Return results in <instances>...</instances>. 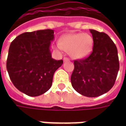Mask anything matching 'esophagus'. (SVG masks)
I'll use <instances>...</instances> for the list:
<instances>
[{"mask_svg": "<svg viewBox=\"0 0 126 126\" xmlns=\"http://www.w3.org/2000/svg\"><path fill=\"white\" fill-rule=\"evenodd\" d=\"M63 61L65 62V61H69V59L68 57H64L63 58Z\"/></svg>", "mask_w": 126, "mask_h": 126, "instance_id": "1", "label": "esophagus"}]
</instances>
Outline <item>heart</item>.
<instances>
[{"label": "heart", "instance_id": "b5f03b06", "mask_svg": "<svg viewBox=\"0 0 126 126\" xmlns=\"http://www.w3.org/2000/svg\"><path fill=\"white\" fill-rule=\"evenodd\" d=\"M93 39L88 33H70L62 36L59 40V49L64 50L69 53L72 58L83 59L92 52Z\"/></svg>", "mask_w": 126, "mask_h": 126}]
</instances>
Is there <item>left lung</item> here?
Here are the masks:
<instances>
[{
    "label": "left lung",
    "instance_id": "1",
    "mask_svg": "<svg viewBox=\"0 0 126 126\" xmlns=\"http://www.w3.org/2000/svg\"><path fill=\"white\" fill-rule=\"evenodd\" d=\"M93 49L88 57L74 61L71 85L80 94L96 97L113 86L119 69L117 49L104 32L90 30Z\"/></svg>",
    "mask_w": 126,
    "mask_h": 126
}]
</instances>
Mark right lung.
<instances>
[{
	"label": "right lung",
	"mask_w": 126,
	"mask_h": 126,
	"mask_svg": "<svg viewBox=\"0 0 126 126\" xmlns=\"http://www.w3.org/2000/svg\"><path fill=\"white\" fill-rule=\"evenodd\" d=\"M53 39L54 31L47 29L21 33L10 44L7 69L21 93L37 96L51 87L53 75L63 63L52 58L50 45Z\"/></svg>",
	"instance_id": "add662e5"
}]
</instances>
